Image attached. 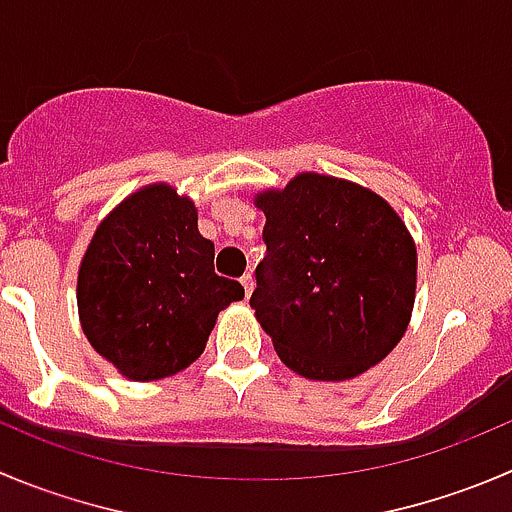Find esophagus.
<instances>
[{
	"label": "esophagus",
	"instance_id": "1",
	"mask_svg": "<svg viewBox=\"0 0 512 512\" xmlns=\"http://www.w3.org/2000/svg\"><path fill=\"white\" fill-rule=\"evenodd\" d=\"M240 282H242V287H245V295L250 297L252 295V287H255V280H252L250 272H247V275H242Z\"/></svg>",
	"mask_w": 512,
	"mask_h": 512
}]
</instances>
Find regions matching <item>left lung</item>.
<instances>
[{
	"label": "left lung",
	"instance_id": "1",
	"mask_svg": "<svg viewBox=\"0 0 512 512\" xmlns=\"http://www.w3.org/2000/svg\"><path fill=\"white\" fill-rule=\"evenodd\" d=\"M267 255L250 297L280 360L310 380H350L405 335L418 252L375 192L305 172L257 195Z\"/></svg>",
	"mask_w": 512,
	"mask_h": 512
}]
</instances>
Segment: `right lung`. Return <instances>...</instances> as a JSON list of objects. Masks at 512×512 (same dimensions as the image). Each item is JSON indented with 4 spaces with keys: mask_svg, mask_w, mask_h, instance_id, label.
<instances>
[{
    "mask_svg": "<svg viewBox=\"0 0 512 512\" xmlns=\"http://www.w3.org/2000/svg\"><path fill=\"white\" fill-rule=\"evenodd\" d=\"M242 297L240 282L215 272V242L197 230L195 202L167 185L135 192L104 217L77 280L89 345L142 382L195 362L220 310Z\"/></svg>",
    "mask_w": 512,
    "mask_h": 512,
    "instance_id": "obj_1",
    "label": "right lung"
}]
</instances>
